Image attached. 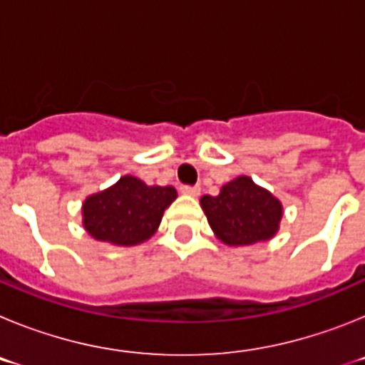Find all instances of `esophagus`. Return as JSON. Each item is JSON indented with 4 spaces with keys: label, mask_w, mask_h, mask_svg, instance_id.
<instances>
[{
    "label": "esophagus",
    "mask_w": 365,
    "mask_h": 365,
    "mask_svg": "<svg viewBox=\"0 0 365 365\" xmlns=\"http://www.w3.org/2000/svg\"><path fill=\"white\" fill-rule=\"evenodd\" d=\"M180 192L185 193V195H192V197H197L199 192H201V188L199 186H180Z\"/></svg>",
    "instance_id": "obj_1"
}]
</instances>
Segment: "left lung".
<instances>
[{"label":"left lung","instance_id":"left-lung-1","mask_svg":"<svg viewBox=\"0 0 365 365\" xmlns=\"http://www.w3.org/2000/svg\"><path fill=\"white\" fill-rule=\"evenodd\" d=\"M201 206L214 234L228 247L269 241L283 215L279 199L247 175L227 182L215 197L202 195Z\"/></svg>","mask_w":365,"mask_h":365}]
</instances>
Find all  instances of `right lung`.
Masks as SVG:
<instances>
[{
	"label": "right lung",
	"instance_id": "right-lung-1",
	"mask_svg": "<svg viewBox=\"0 0 365 365\" xmlns=\"http://www.w3.org/2000/svg\"><path fill=\"white\" fill-rule=\"evenodd\" d=\"M175 197L173 186H148L137 177L124 175L83 201V228L104 243L133 247L157 232L164 210Z\"/></svg>",
	"mask_w": 365,
	"mask_h": 365
}]
</instances>
